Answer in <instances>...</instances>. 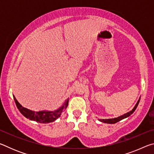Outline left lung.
Instances as JSON below:
<instances>
[{"mask_svg": "<svg viewBox=\"0 0 154 154\" xmlns=\"http://www.w3.org/2000/svg\"><path fill=\"white\" fill-rule=\"evenodd\" d=\"M139 101H140V98H139V100H138L137 103L136 104V105H135V106L133 108V109H132V111H130V112H128V113H127L126 114L123 115V116H119V117H118V118H117L106 119H99V120H100V122H105V123H107V124H116V123H117V122H118L119 121L122 120V119H123L126 118H128V117H129L130 115H132V113H133L134 111L136 110V109L138 105H139Z\"/></svg>", "mask_w": 154, "mask_h": 154, "instance_id": "8db88e82", "label": "left lung"}]
</instances>
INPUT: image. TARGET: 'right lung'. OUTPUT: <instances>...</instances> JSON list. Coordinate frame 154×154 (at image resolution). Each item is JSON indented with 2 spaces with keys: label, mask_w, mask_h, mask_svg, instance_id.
I'll return each instance as SVG.
<instances>
[{
  "label": "right lung",
  "mask_w": 154,
  "mask_h": 154,
  "mask_svg": "<svg viewBox=\"0 0 154 154\" xmlns=\"http://www.w3.org/2000/svg\"><path fill=\"white\" fill-rule=\"evenodd\" d=\"M14 98L17 109H19L20 113H22L25 118L29 119L30 120L36 121L42 124H48L55 121L56 119H58L59 117L60 116L63 109L66 108L68 104H69V99H67V100L65 101L64 105L62 106V107H60L56 111L35 112L30 111L28 109L23 107V106L17 102V100L15 99V97L14 96Z\"/></svg>",
  "instance_id": "right-lung-1"
}]
</instances>
